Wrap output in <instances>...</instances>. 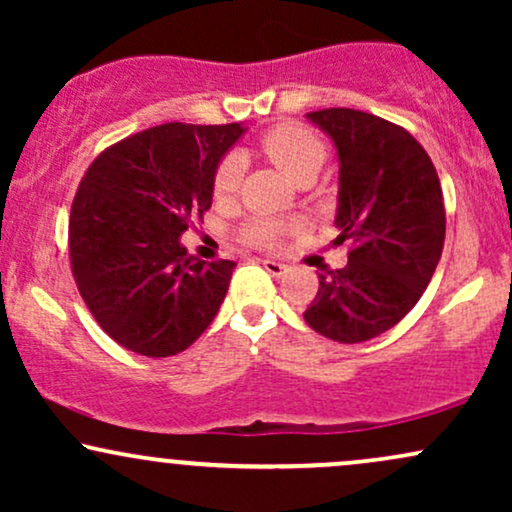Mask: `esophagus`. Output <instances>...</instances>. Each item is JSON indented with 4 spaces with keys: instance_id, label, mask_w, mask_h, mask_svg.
<instances>
[{
    "instance_id": "obj_1",
    "label": "esophagus",
    "mask_w": 512,
    "mask_h": 512,
    "mask_svg": "<svg viewBox=\"0 0 512 512\" xmlns=\"http://www.w3.org/2000/svg\"><path fill=\"white\" fill-rule=\"evenodd\" d=\"M262 267L267 269V272L272 274V276H284L286 269H289V267H286V264H281V262H276V260H262Z\"/></svg>"
}]
</instances>
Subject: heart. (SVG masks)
Returning <instances> with one entry per match:
<instances>
[{
	"mask_svg": "<svg viewBox=\"0 0 512 512\" xmlns=\"http://www.w3.org/2000/svg\"><path fill=\"white\" fill-rule=\"evenodd\" d=\"M262 151L272 161L284 170L286 175L293 182L301 180H315V175L320 173L322 166L327 161V146L320 137L308 129L305 125H298V122H286V125H276L269 129L262 137ZM240 178H243V158L238 154L226 156L221 161L219 170H216V195L226 197L231 192L238 190ZM284 233V226L276 221L260 219L250 223L245 228V240L252 245H262V248H269Z\"/></svg>",
	"mask_w": 512,
	"mask_h": 512,
	"instance_id": "obj_1",
	"label": "heart"
}]
</instances>
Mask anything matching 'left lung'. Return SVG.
Segmentation results:
<instances>
[{
    "mask_svg": "<svg viewBox=\"0 0 512 512\" xmlns=\"http://www.w3.org/2000/svg\"><path fill=\"white\" fill-rule=\"evenodd\" d=\"M330 137L339 158L334 243L349 262L322 272L303 317L322 337L361 344L395 327L424 296L445 240L436 168L407 129L361 110L305 115Z\"/></svg>",
    "mask_w": 512,
    "mask_h": 512,
    "instance_id": "obj_1",
    "label": "left lung"
}]
</instances>
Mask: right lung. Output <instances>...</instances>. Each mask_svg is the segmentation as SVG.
Listing matches in <instances>:
<instances>
[{"mask_svg":"<svg viewBox=\"0 0 512 512\" xmlns=\"http://www.w3.org/2000/svg\"><path fill=\"white\" fill-rule=\"evenodd\" d=\"M248 132L168 122L103 151L69 216V257L101 330L134 354L166 358L219 313L236 262H202L180 236L211 207L221 158Z\"/></svg>","mask_w":512,"mask_h":512,"instance_id":"add662e5","label":"right lung"}]
</instances>
